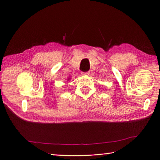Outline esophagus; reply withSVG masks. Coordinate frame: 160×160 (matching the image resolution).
I'll use <instances>...</instances> for the list:
<instances>
[{
    "label": "esophagus",
    "mask_w": 160,
    "mask_h": 160,
    "mask_svg": "<svg viewBox=\"0 0 160 160\" xmlns=\"http://www.w3.org/2000/svg\"><path fill=\"white\" fill-rule=\"evenodd\" d=\"M81 74L83 75H88L89 74V71H87V72H82Z\"/></svg>",
    "instance_id": "esophagus-1"
}]
</instances>
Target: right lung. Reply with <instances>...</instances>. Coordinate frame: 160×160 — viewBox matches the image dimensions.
I'll list each match as a JSON object with an SVG mask.
<instances>
[{
    "label": "right lung",
    "instance_id": "1",
    "mask_svg": "<svg viewBox=\"0 0 160 160\" xmlns=\"http://www.w3.org/2000/svg\"><path fill=\"white\" fill-rule=\"evenodd\" d=\"M70 79V78H69V79H67V80H69Z\"/></svg>",
    "mask_w": 160,
    "mask_h": 160
}]
</instances>
